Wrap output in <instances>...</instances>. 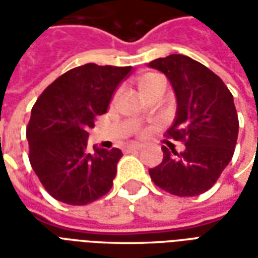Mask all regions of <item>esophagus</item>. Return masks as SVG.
<instances>
[{
    "label": "esophagus",
    "mask_w": 258,
    "mask_h": 258,
    "mask_svg": "<svg viewBox=\"0 0 258 258\" xmlns=\"http://www.w3.org/2000/svg\"><path fill=\"white\" fill-rule=\"evenodd\" d=\"M141 146L140 145H130L125 148V152H135V151H140Z\"/></svg>",
    "instance_id": "obj_1"
}]
</instances>
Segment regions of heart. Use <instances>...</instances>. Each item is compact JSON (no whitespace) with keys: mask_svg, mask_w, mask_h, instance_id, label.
<instances>
[{"mask_svg":"<svg viewBox=\"0 0 258 258\" xmlns=\"http://www.w3.org/2000/svg\"><path fill=\"white\" fill-rule=\"evenodd\" d=\"M140 88L145 96L152 95L153 92H156L159 90H166V80L159 74H145L140 79ZM137 134L142 137V135H145V133L138 131Z\"/></svg>","mask_w":258,"mask_h":258,"instance_id":"obj_1","label":"heart"}]
</instances>
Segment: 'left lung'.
<instances>
[{
  "label": "left lung",
  "mask_w": 258,
  "mask_h": 258,
  "mask_svg": "<svg viewBox=\"0 0 258 258\" xmlns=\"http://www.w3.org/2000/svg\"><path fill=\"white\" fill-rule=\"evenodd\" d=\"M149 66L167 76L178 102L164 137L185 145L179 153L162 146V163L149 175L168 194L198 196L216 184L233 156L239 131L233 96L216 73L189 56L173 53Z\"/></svg>",
  "instance_id": "left-lung-1"
}]
</instances>
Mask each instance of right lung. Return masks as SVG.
<instances>
[{"label":"right lung","instance_id":"1","mask_svg":"<svg viewBox=\"0 0 258 258\" xmlns=\"http://www.w3.org/2000/svg\"><path fill=\"white\" fill-rule=\"evenodd\" d=\"M131 66L87 63L70 69L42 91L26 128L29 160L53 199L84 206L110 190L123 153L87 146L88 130L107 112Z\"/></svg>","mask_w":258,"mask_h":258}]
</instances>
